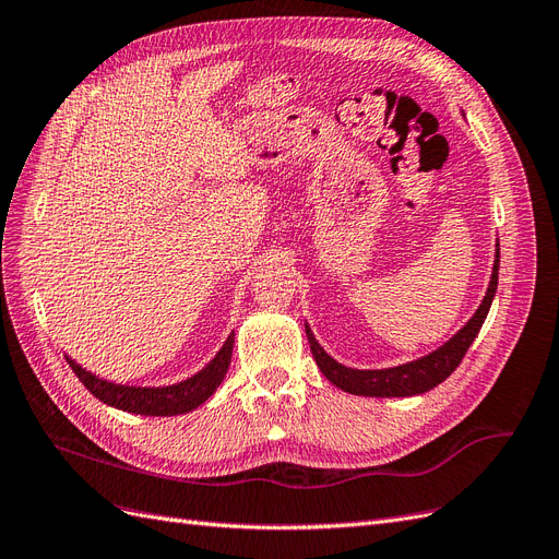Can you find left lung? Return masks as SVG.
Here are the masks:
<instances>
[{
	"label": "left lung",
	"instance_id": "left-lung-1",
	"mask_svg": "<svg viewBox=\"0 0 559 559\" xmlns=\"http://www.w3.org/2000/svg\"><path fill=\"white\" fill-rule=\"evenodd\" d=\"M497 284H499V245L495 249L492 277H489L487 292H485V298L480 300L478 310L473 312V317L450 337L448 343H443L441 347L425 354V357L419 359L405 361L392 368H349L341 361H335L329 352H324V347L317 343V337L306 321V333H308L312 357L321 373H324V378L347 394L376 396V399H392V396L401 399V396L425 394L429 389L441 384L445 378H450L452 370L462 364L466 349L471 347L473 341H476V335L489 312V306H492Z\"/></svg>",
	"mask_w": 559,
	"mask_h": 559
}]
</instances>
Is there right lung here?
Here are the masks:
<instances>
[{"mask_svg":"<svg viewBox=\"0 0 559 559\" xmlns=\"http://www.w3.org/2000/svg\"><path fill=\"white\" fill-rule=\"evenodd\" d=\"M233 343H235V333L226 337V343L214 354V359L205 368L198 370L195 376L175 384H163V386L118 384L105 378H97L95 373H91V370L79 366L72 357H67V364L72 366L83 386H86L95 399L111 405V408L132 413V415L170 417V415H183V413L195 411L198 405L205 403L216 392V386L224 382L226 370L230 366Z\"/></svg>","mask_w":559,"mask_h":559,"instance_id":"add662e5","label":"right lung"}]
</instances>
